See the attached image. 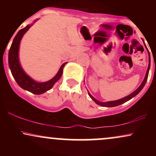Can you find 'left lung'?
Instances as JSON below:
<instances>
[{"label": "left lung", "instance_id": "obj_1", "mask_svg": "<svg viewBox=\"0 0 156 156\" xmlns=\"http://www.w3.org/2000/svg\"><path fill=\"white\" fill-rule=\"evenodd\" d=\"M150 57L149 58V65H148V67H147V73H146V76L144 77V79L143 80V82L141 83V84L140 85V87L138 88L136 90L134 91L133 93H131V94H129L128 96L125 97V98H122L120 100H118V101H110V102H106V103H103V102H100L98 101H97L95 98H94L91 95L90 93L89 92V95L90 97L94 101L95 103H97L98 105H101V106H104V107H114V106H117V105H119L121 104H122V103H125V102L128 101L129 100L131 99V98H133V97H135L136 94H139V92H141V89H143V87H144V85H145L146 82H147V77H148V74H149V70H150Z\"/></svg>", "mask_w": 156, "mask_h": 156}]
</instances>
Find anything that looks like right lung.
Wrapping results in <instances>:
<instances>
[{
  "label": "right lung",
  "mask_w": 156,
  "mask_h": 156,
  "mask_svg": "<svg viewBox=\"0 0 156 156\" xmlns=\"http://www.w3.org/2000/svg\"><path fill=\"white\" fill-rule=\"evenodd\" d=\"M31 26L32 25H28L24 28L20 30L14 38L9 49V65L12 76L21 88L26 89L28 92L33 93V94H40L51 89L55 82L59 80V78L62 76L63 68L66 63L62 64L58 73L55 75V77H53L51 80L44 82V83L36 82L33 79H31L29 76H27L21 68L20 64L18 51L20 42L23 36L31 28Z\"/></svg>",
  "instance_id": "1"
}]
</instances>
